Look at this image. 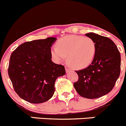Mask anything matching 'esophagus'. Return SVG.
Returning <instances> with one entry per match:
<instances>
[{
  "instance_id": "obj_1",
  "label": "esophagus",
  "mask_w": 126,
  "mask_h": 126,
  "mask_svg": "<svg viewBox=\"0 0 126 126\" xmlns=\"http://www.w3.org/2000/svg\"><path fill=\"white\" fill-rule=\"evenodd\" d=\"M65 70H66V73H68V72L71 71V69H69V68H68L67 66H65Z\"/></svg>"
}]
</instances>
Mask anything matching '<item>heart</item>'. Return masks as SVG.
Segmentation results:
<instances>
[{"instance_id": "1", "label": "heart", "mask_w": 126, "mask_h": 126, "mask_svg": "<svg viewBox=\"0 0 126 126\" xmlns=\"http://www.w3.org/2000/svg\"><path fill=\"white\" fill-rule=\"evenodd\" d=\"M57 45V47H52L50 51L55 60L60 63L67 56L69 64L77 69L87 67L95 55V42L89 37L67 36L59 39Z\"/></svg>"}]
</instances>
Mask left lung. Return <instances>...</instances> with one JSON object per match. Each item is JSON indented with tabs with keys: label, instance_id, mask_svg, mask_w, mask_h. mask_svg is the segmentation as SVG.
<instances>
[{
	"label": "left lung",
	"instance_id": "obj_1",
	"mask_svg": "<svg viewBox=\"0 0 126 126\" xmlns=\"http://www.w3.org/2000/svg\"><path fill=\"white\" fill-rule=\"evenodd\" d=\"M85 36L95 42V55L87 68L76 71L79 79L74 87L81 97L94 99L113 89L120 74L121 55L115 44L108 37L93 32Z\"/></svg>",
	"mask_w": 126,
	"mask_h": 126
}]
</instances>
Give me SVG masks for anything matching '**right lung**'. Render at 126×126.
Segmentation results:
<instances>
[{
  "instance_id": "obj_1",
  "label": "right lung",
  "mask_w": 126,
  "mask_h": 126,
  "mask_svg": "<svg viewBox=\"0 0 126 126\" xmlns=\"http://www.w3.org/2000/svg\"><path fill=\"white\" fill-rule=\"evenodd\" d=\"M55 37L26 42L11 54L8 73L19 97L31 103L48 100L55 92V82L66 74L63 65L52 61L51 47Z\"/></svg>"
}]
</instances>
